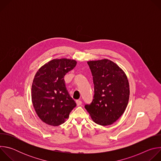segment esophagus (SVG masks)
I'll list each match as a JSON object with an SVG mask.
<instances>
[{
  "label": "esophagus",
  "mask_w": 161,
  "mask_h": 161,
  "mask_svg": "<svg viewBox=\"0 0 161 161\" xmlns=\"http://www.w3.org/2000/svg\"><path fill=\"white\" fill-rule=\"evenodd\" d=\"M76 104H77L78 106H80V105L82 104V102H81V101H80V100H77V101H76Z\"/></svg>",
  "instance_id": "34e87169"
}]
</instances>
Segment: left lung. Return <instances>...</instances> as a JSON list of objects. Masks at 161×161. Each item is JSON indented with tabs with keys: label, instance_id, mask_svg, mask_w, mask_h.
I'll list each match as a JSON object with an SVG mask.
<instances>
[{
	"label": "left lung",
	"instance_id": "1",
	"mask_svg": "<svg viewBox=\"0 0 161 161\" xmlns=\"http://www.w3.org/2000/svg\"><path fill=\"white\" fill-rule=\"evenodd\" d=\"M93 76L94 96L85 105L97 124L106 126L115 122L124 113L129 99V83L125 72L113 61L104 58L87 62Z\"/></svg>",
	"mask_w": 161,
	"mask_h": 161
}]
</instances>
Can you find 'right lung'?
<instances>
[{"mask_svg":"<svg viewBox=\"0 0 161 161\" xmlns=\"http://www.w3.org/2000/svg\"><path fill=\"white\" fill-rule=\"evenodd\" d=\"M77 62L70 58H55L41 66L35 75L31 90L34 108L45 124L58 126L64 124L76 106L65 85L64 77Z\"/></svg>","mask_w":161,"mask_h":161,"instance_id":"obj_1","label":"right lung"}]
</instances>
